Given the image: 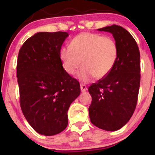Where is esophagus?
Wrapping results in <instances>:
<instances>
[{"mask_svg": "<svg viewBox=\"0 0 155 155\" xmlns=\"http://www.w3.org/2000/svg\"><path fill=\"white\" fill-rule=\"evenodd\" d=\"M80 88H81V90L82 92H86L87 90V87L86 85L83 84H80Z\"/></svg>", "mask_w": 155, "mask_h": 155, "instance_id": "esophagus-1", "label": "esophagus"}]
</instances>
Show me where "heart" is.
<instances>
[{
    "label": "heart",
    "instance_id": "1",
    "mask_svg": "<svg viewBox=\"0 0 155 155\" xmlns=\"http://www.w3.org/2000/svg\"><path fill=\"white\" fill-rule=\"evenodd\" d=\"M119 55L114 39L94 33H81L72 39L70 46L60 50V58L65 72L74 75L82 65L79 79L88 82L94 77L102 79L113 70Z\"/></svg>",
    "mask_w": 155,
    "mask_h": 155
}]
</instances>
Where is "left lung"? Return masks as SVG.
<instances>
[{"label":"left lung","mask_w":155,"mask_h":155,"mask_svg":"<svg viewBox=\"0 0 155 155\" xmlns=\"http://www.w3.org/2000/svg\"><path fill=\"white\" fill-rule=\"evenodd\" d=\"M97 30L113 35L119 55L110 74L89 87L92 98L89 114L96 127L115 131L128 122L136 109L140 81L139 49L122 27L113 25Z\"/></svg>","instance_id":"left-lung-1"}]
</instances>
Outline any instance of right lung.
<instances>
[{
  "label": "right lung",
  "instance_id": "add662e5",
  "mask_svg": "<svg viewBox=\"0 0 155 155\" xmlns=\"http://www.w3.org/2000/svg\"><path fill=\"white\" fill-rule=\"evenodd\" d=\"M66 32H39L19 49L17 76L23 114L39 134L54 136L68 125V110L80 95L79 81L60 58Z\"/></svg>",
  "mask_w": 155,
  "mask_h": 155
}]
</instances>
